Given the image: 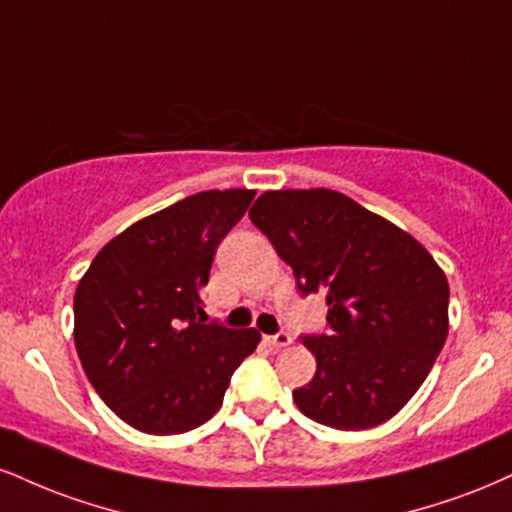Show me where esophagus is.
I'll use <instances>...</instances> for the list:
<instances>
[{
    "mask_svg": "<svg viewBox=\"0 0 512 512\" xmlns=\"http://www.w3.org/2000/svg\"><path fill=\"white\" fill-rule=\"evenodd\" d=\"M267 343L272 348H286V346H291L293 338H291V334H286V331H279V334L267 336Z\"/></svg>",
    "mask_w": 512,
    "mask_h": 512,
    "instance_id": "esophagus-1",
    "label": "esophagus"
}]
</instances>
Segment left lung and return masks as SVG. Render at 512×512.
<instances>
[{"label":"left lung","instance_id":"left-lung-1","mask_svg":"<svg viewBox=\"0 0 512 512\" xmlns=\"http://www.w3.org/2000/svg\"><path fill=\"white\" fill-rule=\"evenodd\" d=\"M300 295L326 293V334H303V415L357 432L391 420L427 379L448 336V281L410 233L336 190H269L250 209Z\"/></svg>","mask_w":512,"mask_h":512}]
</instances>
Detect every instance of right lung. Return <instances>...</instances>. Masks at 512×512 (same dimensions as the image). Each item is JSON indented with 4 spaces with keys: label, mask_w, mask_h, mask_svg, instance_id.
Listing matches in <instances>:
<instances>
[{
    "label": "right lung",
    "mask_w": 512,
    "mask_h": 512,
    "mask_svg": "<svg viewBox=\"0 0 512 512\" xmlns=\"http://www.w3.org/2000/svg\"><path fill=\"white\" fill-rule=\"evenodd\" d=\"M255 190H205L135 221L97 252L73 298L90 384L145 434H183L224 403L260 331L205 324L202 286Z\"/></svg>",
    "instance_id": "add662e5"
}]
</instances>
